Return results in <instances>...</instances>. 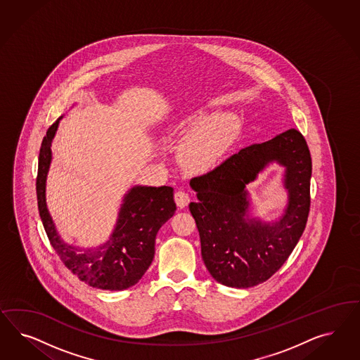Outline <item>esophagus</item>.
<instances>
[{
	"mask_svg": "<svg viewBox=\"0 0 360 360\" xmlns=\"http://www.w3.org/2000/svg\"><path fill=\"white\" fill-rule=\"evenodd\" d=\"M174 200L178 207L185 208L190 202V196L184 190H178V191H175Z\"/></svg>",
	"mask_w": 360,
	"mask_h": 360,
	"instance_id": "34e87169",
	"label": "esophagus"
}]
</instances>
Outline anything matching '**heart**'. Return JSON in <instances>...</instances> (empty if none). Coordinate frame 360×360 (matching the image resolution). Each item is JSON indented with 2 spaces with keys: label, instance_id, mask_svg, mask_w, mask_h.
Segmentation results:
<instances>
[{
  "label": "heart",
  "instance_id": "heart-1",
  "mask_svg": "<svg viewBox=\"0 0 360 360\" xmlns=\"http://www.w3.org/2000/svg\"><path fill=\"white\" fill-rule=\"evenodd\" d=\"M173 131L186 133L178 149L181 164L190 170L203 172L214 167L229 152L239 136L240 122L229 113L214 116L196 112L179 121Z\"/></svg>",
  "mask_w": 360,
  "mask_h": 360
}]
</instances>
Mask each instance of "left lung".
I'll return each instance as SVG.
<instances>
[{
	"instance_id": "left-lung-1",
	"label": "left lung",
	"mask_w": 360,
	"mask_h": 360,
	"mask_svg": "<svg viewBox=\"0 0 360 360\" xmlns=\"http://www.w3.org/2000/svg\"><path fill=\"white\" fill-rule=\"evenodd\" d=\"M272 162L285 167L288 205L283 217L271 224L248 217L245 186ZM310 178L311 157L305 139L289 129L241 149L190 181L198 200L188 208L199 231L202 259L218 283L245 289L266 281L283 266L305 229Z\"/></svg>"
}]
</instances>
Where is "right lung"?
<instances>
[{"instance_id": "obj_1", "label": "right lung", "mask_w": 360, "mask_h": 360, "mask_svg": "<svg viewBox=\"0 0 360 360\" xmlns=\"http://www.w3.org/2000/svg\"><path fill=\"white\" fill-rule=\"evenodd\" d=\"M60 116L47 129L39 150L37 199L44 231L67 269L92 288L124 290L141 280L154 257L158 229L174 215V190L170 186H134L124 195L116 227L98 248L82 250L65 243L55 229L46 205V179L51 164V142Z\"/></svg>"}]
</instances>
